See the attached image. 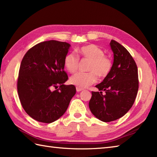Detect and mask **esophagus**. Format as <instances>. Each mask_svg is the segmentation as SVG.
I'll return each instance as SVG.
<instances>
[{
	"mask_svg": "<svg viewBox=\"0 0 157 157\" xmlns=\"http://www.w3.org/2000/svg\"><path fill=\"white\" fill-rule=\"evenodd\" d=\"M76 90H77V91H78V92H80V91H83L84 89H82V88H79V87H77Z\"/></svg>",
	"mask_w": 157,
	"mask_h": 157,
	"instance_id": "esophagus-1",
	"label": "esophagus"
}]
</instances>
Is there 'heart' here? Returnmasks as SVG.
<instances>
[{"label":"heart","mask_w":157,"mask_h":157,"mask_svg":"<svg viewBox=\"0 0 157 157\" xmlns=\"http://www.w3.org/2000/svg\"><path fill=\"white\" fill-rule=\"evenodd\" d=\"M78 57L89 59L87 73H78L70 79V82L79 88H86L94 84L98 79L107 77L112 68L111 59L105 55V52L95 44H88L76 50ZM63 64L70 73H75L79 66L78 57L73 53H68L63 59Z\"/></svg>","instance_id":"b5f03b06"}]
</instances>
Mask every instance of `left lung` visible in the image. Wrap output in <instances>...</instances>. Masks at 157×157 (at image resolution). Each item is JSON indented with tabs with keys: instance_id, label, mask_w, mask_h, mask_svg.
Here are the masks:
<instances>
[{
	"instance_id": "left-lung-1",
	"label": "left lung",
	"mask_w": 157,
	"mask_h": 157,
	"mask_svg": "<svg viewBox=\"0 0 157 157\" xmlns=\"http://www.w3.org/2000/svg\"><path fill=\"white\" fill-rule=\"evenodd\" d=\"M113 63L109 75L92 91L89 101L91 113L101 121L111 122L123 117L134 104L139 89L136 62L130 53L118 42L111 40ZM102 91L106 94L102 95Z\"/></svg>"
}]
</instances>
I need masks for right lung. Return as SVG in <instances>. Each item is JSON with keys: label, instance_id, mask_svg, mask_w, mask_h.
<instances>
[{"label": "right lung", "instance_id": "obj_1", "mask_svg": "<svg viewBox=\"0 0 157 157\" xmlns=\"http://www.w3.org/2000/svg\"><path fill=\"white\" fill-rule=\"evenodd\" d=\"M71 45L55 40L41 42L25 53L21 63L17 90L21 105L31 118L51 123L63 115L76 93L65 85L63 59Z\"/></svg>", "mask_w": 157, "mask_h": 157}]
</instances>
